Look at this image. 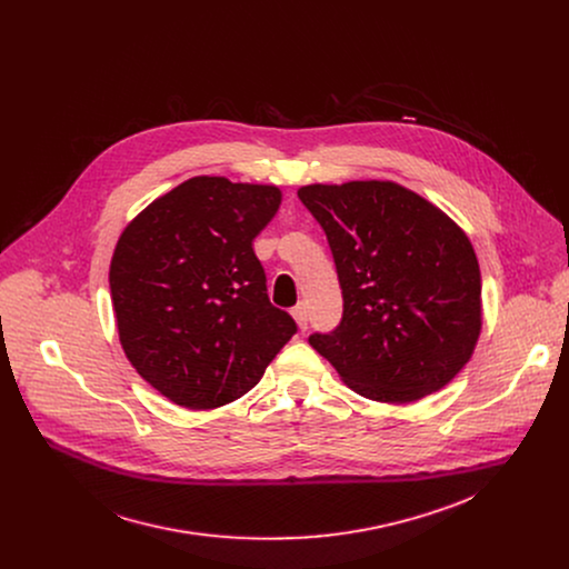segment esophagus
I'll use <instances>...</instances> for the list:
<instances>
[{"instance_id": "esophagus-1", "label": "esophagus", "mask_w": 569, "mask_h": 569, "mask_svg": "<svg viewBox=\"0 0 569 569\" xmlns=\"http://www.w3.org/2000/svg\"><path fill=\"white\" fill-rule=\"evenodd\" d=\"M291 316L296 318V322H298V326H300L302 330L309 328V311H307L305 305H298V307L291 311Z\"/></svg>"}]
</instances>
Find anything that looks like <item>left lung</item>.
Listing matches in <instances>:
<instances>
[{
	"label": "left lung",
	"instance_id": "obj_1",
	"mask_svg": "<svg viewBox=\"0 0 569 569\" xmlns=\"http://www.w3.org/2000/svg\"><path fill=\"white\" fill-rule=\"evenodd\" d=\"M300 201L332 251L343 313L309 343L343 383L381 403L445 388L482 328V278L469 237L395 181L311 183Z\"/></svg>",
	"mask_w": 569,
	"mask_h": 569
}]
</instances>
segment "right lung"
Segmentation results:
<instances>
[{
	"label": "right lung",
	"mask_w": 569,
	"mask_h": 569,
	"mask_svg": "<svg viewBox=\"0 0 569 569\" xmlns=\"http://www.w3.org/2000/svg\"><path fill=\"white\" fill-rule=\"evenodd\" d=\"M276 186L192 177L118 239L109 287L120 343L138 375L188 409L249 392L296 335L273 307L253 239L280 208Z\"/></svg>",
	"instance_id": "1"
}]
</instances>
